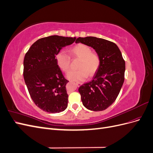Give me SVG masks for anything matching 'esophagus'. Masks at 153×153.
<instances>
[{
  "mask_svg": "<svg viewBox=\"0 0 153 153\" xmlns=\"http://www.w3.org/2000/svg\"><path fill=\"white\" fill-rule=\"evenodd\" d=\"M76 85L78 87H79V86H80V85H82V83H80V82H76Z\"/></svg>",
  "mask_w": 153,
  "mask_h": 153,
  "instance_id": "obj_1",
  "label": "esophagus"
}]
</instances>
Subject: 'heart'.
<instances>
[{
  "instance_id": "b5f03b06",
  "label": "heart",
  "mask_w": 153,
  "mask_h": 153,
  "mask_svg": "<svg viewBox=\"0 0 153 153\" xmlns=\"http://www.w3.org/2000/svg\"><path fill=\"white\" fill-rule=\"evenodd\" d=\"M70 52L73 56L80 58L78 65L80 69L69 71L66 75L68 79L75 82L83 81L87 77V74L92 76L98 70L100 64V57L97 53L92 52L91 48L87 45L78 44L71 48ZM55 59L62 71H68L70 59L66 52L60 51L55 56Z\"/></svg>"
}]
</instances>
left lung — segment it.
<instances>
[{
    "label": "left lung",
    "instance_id": "8db88e82",
    "mask_svg": "<svg viewBox=\"0 0 153 153\" xmlns=\"http://www.w3.org/2000/svg\"><path fill=\"white\" fill-rule=\"evenodd\" d=\"M75 43H81L95 50L100 60L92 80L78 89L82 103L90 110H104L116 100L123 85L125 61L122 53L114 43L102 38L79 37Z\"/></svg>",
    "mask_w": 153,
    "mask_h": 153
}]
</instances>
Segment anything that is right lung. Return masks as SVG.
Segmentation results:
<instances>
[{"mask_svg":"<svg viewBox=\"0 0 153 153\" xmlns=\"http://www.w3.org/2000/svg\"><path fill=\"white\" fill-rule=\"evenodd\" d=\"M76 38L51 36L32 45L24 60V78L32 100L39 108L50 114L59 113L68 106L66 85L55 56Z\"/></svg>","mask_w":153,"mask_h":153,"instance_id":"right-lung-1","label":"right lung"}]
</instances>
